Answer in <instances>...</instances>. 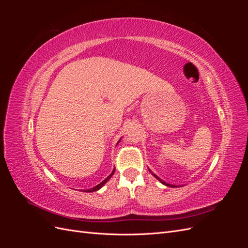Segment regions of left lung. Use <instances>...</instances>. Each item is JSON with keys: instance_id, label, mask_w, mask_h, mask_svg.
<instances>
[{"instance_id": "obj_1", "label": "left lung", "mask_w": 248, "mask_h": 248, "mask_svg": "<svg viewBox=\"0 0 248 248\" xmlns=\"http://www.w3.org/2000/svg\"><path fill=\"white\" fill-rule=\"evenodd\" d=\"M154 176H155V175H154ZM155 177H156L157 179H158V180H159V181H160V182H161L162 184H164V185H167V186H170V187H175L174 185H170V184H168V183H166V182H163V181H162V180H160V179H159L158 177H157V176H155Z\"/></svg>"}]
</instances>
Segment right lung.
Masks as SVG:
<instances>
[{"mask_svg":"<svg viewBox=\"0 0 248 248\" xmlns=\"http://www.w3.org/2000/svg\"><path fill=\"white\" fill-rule=\"evenodd\" d=\"M114 172H115V170H112L111 171V174L108 177V178H106V179H104L103 180V181L100 183V184H98V185H97V186H95V187H93V188H91V189H88V190H86V191H88V192H92V191H96V190H98V189H100L101 188V187L104 185V184H106L108 181V180L110 179V177L112 176V175H114Z\"/></svg>","mask_w":248,"mask_h":248,"instance_id":"1","label":"right lung"}]
</instances>
